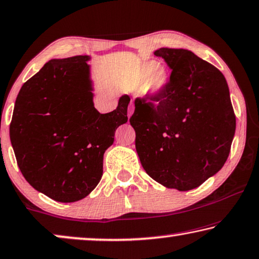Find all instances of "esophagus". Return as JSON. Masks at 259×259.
I'll list each match as a JSON object with an SVG mask.
<instances>
[{"label": "esophagus", "mask_w": 259, "mask_h": 259, "mask_svg": "<svg viewBox=\"0 0 259 259\" xmlns=\"http://www.w3.org/2000/svg\"><path fill=\"white\" fill-rule=\"evenodd\" d=\"M133 111H134V106H133V104H131L130 107H128V112H127V117H128V118L132 117Z\"/></svg>", "instance_id": "34e87169"}]
</instances>
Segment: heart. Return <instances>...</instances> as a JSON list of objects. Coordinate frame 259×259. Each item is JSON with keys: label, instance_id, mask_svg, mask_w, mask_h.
I'll return each instance as SVG.
<instances>
[{"label": "heart", "instance_id": "heart-1", "mask_svg": "<svg viewBox=\"0 0 259 259\" xmlns=\"http://www.w3.org/2000/svg\"><path fill=\"white\" fill-rule=\"evenodd\" d=\"M170 73L163 67H159L156 62H145L139 66L137 83L145 85L146 92L153 98H161L170 85Z\"/></svg>", "mask_w": 259, "mask_h": 259}]
</instances>
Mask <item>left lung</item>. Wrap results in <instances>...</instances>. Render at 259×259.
<instances>
[{
	"instance_id": "obj_1",
	"label": "left lung",
	"mask_w": 259,
	"mask_h": 259,
	"mask_svg": "<svg viewBox=\"0 0 259 259\" xmlns=\"http://www.w3.org/2000/svg\"><path fill=\"white\" fill-rule=\"evenodd\" d=\"M154 55L171 69L170 85L161 98H137L130 122L146 173L186 192L215 175L229 156L236 130L229 88L219 69L192 51L161 48Z\"/></svg>"
}]
</instances>
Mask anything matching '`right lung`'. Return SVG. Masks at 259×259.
<instances>
[{
	"mask_svg": "<svg viewBox=\"0 0 259 259\" xmlns=\"http://www.w3.org/2000/svg\"><path fill=\"white\" fill-rule=\"evenodd\" d=\"M90 56L51 59L15 102L10 141L24 179L58 202H76L103 176L104 153L127 122L130 97L102 114L93 104Z\"/></svg>",
	"mask_w": 259,
	"mask_h": 259,
	"instance_id": "obj_1",
	"label": "right lung"
}]
</instances>
